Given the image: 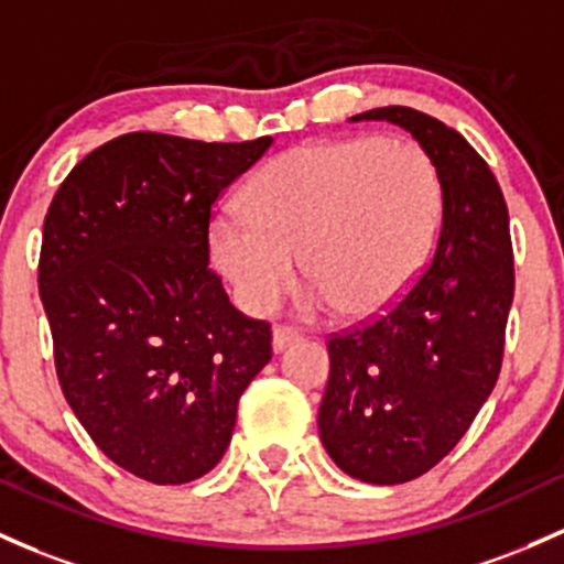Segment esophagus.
I'll return each instance as SVG.
<instances>
[{
  "mask_svg": "<svg viewBox=\"0 0 564 564\" xmlns=\"http://www.w3.org/2000/svg\"><path fill=\"white\" fill-rule=\"evenodd\" d=\"M296 339H300V332L289 329V326H275V329H272V350L281 352L283 348L296 343Z\"/></svg>",
  "mask_w": 564,
  "mask_h": 564,
  "instance_id": "1",
  "label": "esophagus"
}]
</instances>
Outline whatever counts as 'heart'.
Masks as SVG:
<instances>
[{
	"instance_id": "heart-1",
	"label": "heart",
	"mask_w": 564,
	"mask_h": 564,
	"mask_svg": "<svg viewBox=\"0 0 564 564\" xmlns=\"http://www.w3.org/2000/svg\"><path fill=\"white\" fill-rule=\"evenodd\" d=\"M243 212L214 216L208 243L249 313L292 289L296 259L307 305L369 318L410 292L442 219V176L423 147L356 135L313 141L270 160Z\"/></svg>"
}]
</instances>
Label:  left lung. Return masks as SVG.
<instances>
[{
  "label": "left lung",
  "mask_w": 564,
  "mask_h": 564,
  "mask_svg": "<svg viewBox=\"0 0 564 564\" xmlns=\"http://www.w3.org/2000/svg\"><path fill=\"white\" fill-rule=\"evenodd\" d=\"M361 120L393 122L431 154L442 227L410 292L329 339L318 431L352 479L404 485L460 442L498 382L513 300L509 208L490 165L436 117L380 107L350 117Z\"/></svg>",
  "instance_id": "obj_1"
}]
</instances>
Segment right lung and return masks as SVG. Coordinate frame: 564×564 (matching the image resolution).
Masks as SVG:
<instances>
[{
  "label": "right lung",
  "instance_id": "obj_1",
  "mask_svg": "<svg viewBox=\"0 0 564 564\" xmlns=\"http://www.w3.org/2000/svg\"><path fill=\"white\" fill-rule=\"evenodd\" d=\"M272 139L126 133L74 165L42 227L40 296L55 372L96 447L152 485L200 479L270 361V324L208 268L216 197Z\"/></svg>",
  "mask_w": 564,
  "mask_h": 564
}]
</instances>
